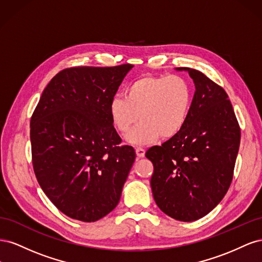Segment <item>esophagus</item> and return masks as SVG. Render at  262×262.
<instances>
[{
    "label": "esophagus",
    "instance_id": "34e87169",
    "mask_svg": "<svg viewBox=\"0 0 262 262\" xmlns=\"http://www.w3.org/2000/svg\"><path fill=\"white\" fill-rule=\"evenodd\" d=\"M136 153H137V156L138 157H144L145 155V149L143 147H137L136 148Z\"/></svg>",
    "mask_w": 262,
    "mask_h": 262
}]
</instances>
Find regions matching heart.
Wrapping results in <instances>:
<instances>
[{
  "mask_svg": "<svg viewBox=\"0 0 262 262\" xmlns=\"http://www.w3.org/2000/svg\"><path fill=\"white\" fill-rule=\"evenodd\" d=\"M124 97L109 102V116L115 129L125 134L134 145L153 143L158 138L171 139L184 129L192 104V90L179 75H143L132 81Z\"/></svg>",
  "mask_w": 262,
  "mask_h": 262,
  "instance_id": "obj_1",
  "label": "heart"
}]
</instances>
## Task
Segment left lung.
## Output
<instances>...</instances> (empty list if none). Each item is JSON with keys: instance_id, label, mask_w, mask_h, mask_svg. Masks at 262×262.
<instances>
[{"instance_id": "8db88e82", "label": "left lung", "mask_w": 262, "mask_h": 262, "mask_svg": "<svg viewBox=\"0 0 262 262\" xmlns=\"http://www.w3.org/2000/svg\"><path fill=\"white\" fill-rule=\"evenodd\" d=\"M188 71L195 86L188 120L176 137L149 147L150 187L165 214L192 222L207 215L231 186L241 143V128L223 87L202 72Z\"/></svg>"}]
</instances>
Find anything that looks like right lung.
Wrapping results in <instances>:
<instances>
[{"mask_svg": "<svg viewBox=\"0 0 262 262\" xmlns=\"http://www.w3.org/2000/svg\"><path fill=\"white\" fill-rule=\"evenodd\" d=\"M132 64L60 71L30 119L31 158L46 195L62 213L95 222L112 212L136 161L120 145L109 102Z\"/></svg>", "mask_w": 262, "mask_h": 262, "instance_id": "add662e5", "label": "right lung"}]
</instances>
